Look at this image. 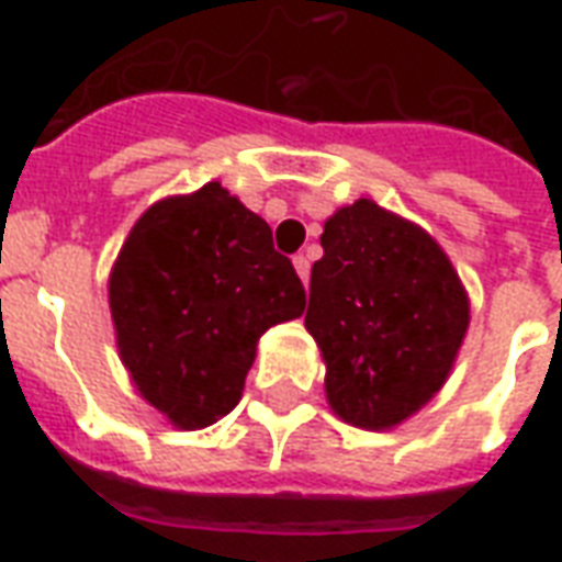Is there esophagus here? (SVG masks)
Masks as SVG:
<instances>
[{
	"label": "esophagus",
	"mask_w": 562,
	"mask_h": 562,
	"mask_svg": "<svg viewBox=\"0 0 562 562\" xmlns=\"http://www.w3.org/2000/svg\"><path fill=\"white\" fill-rule=\"evenodd\" d=\"M294 270H297V277H301L306 285V282H310V256L297 252V256H294Z\"/></svg>",
	"instance_id": "obj_1"
}]
</instances>
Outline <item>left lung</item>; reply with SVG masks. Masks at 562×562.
Listing matches in <instances>:
<instances>
[{
    "mask_svg": "<svg viewBox=\"0 0 562 562\" xmlns=\"http://www.w3.org/2000/svg\"><path fill=\"white\" fill-rule=\"evenodd\" d=\"M322 249L304 322L330 409L394 427L442 389L470 325L467 292L430 234L367 198L325 222Z\"/></svg>",
    "mask_w": 562,
    "mask_h": 562,
    "instance_id": "1",
    "label": "left lung"
}]
</instances>
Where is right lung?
I'll return each instance as SVG.
<instances>
[{
    "mask_svg": "<svg viewBox=\"0 0 562 562\" xmlns=\"http://www.w3.org/2000/svg\"><path fill=\"white\" fill-rule=\"evenodd\" d=\"M304 306V282L273 249L268 222L220 183L153 204L111 273L123 364L186 430L232 413L258 337Z\"/></svg>",
    "mask_w": 562,
    "mask_h": 562,
    "instance_id": "add662e5",
    "label": "right lung"
}]
</instances>
